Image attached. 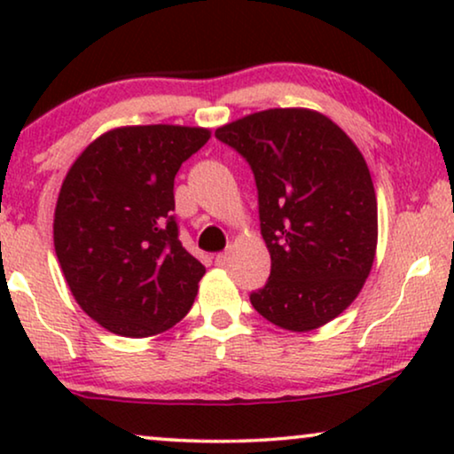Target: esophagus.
<instances>
[{"instance_id": "34e87169", "label": "esophagus", "mask_w": 454, "mask_h": 454, "mask_svg": "<svg viewBox=\"0 0 454 454\" xmlns=\"http://www.w3.org/2000/svg\"><path fill=\"white\" fill-rule=\"evenodd\" d=\"M227 260H229V252H221V254H216L215 262L219 264V266H223V264H227Z\"/></svg>"}]
</instances>
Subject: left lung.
<instances>
[{
    "mask_svg": "<svg viewBox=\"0 0 454 454\" xmlns=\"http://www.w3.org/2000/svg\"><path fill=\"white\" fill-rule=\"evenodd\" d=\"M216 138L252 167L270 277L254 309L291 333L314 331L351 306L378 241L370 169L349 136L309 109H266Z\"/></svg>",
    "mask_w": 454,
    "mask_h": 454,
    "instance_id": "obj_1",
    "label": "left lung"
}]
</instances>
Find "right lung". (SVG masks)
I'll return each mask as SVG.
<instances>
[{
	"label": "right lung",
	"instance_id": "right-lung-1",
	"mask_svg": "<svg viewBox=\"0 0 454 454\" xmlns=\"http://www.w3.org/2000/svg\"><path fill=\"white\" fill-rule=\"evenodd\" d=\"M210 138L204 128L126 126L74 160L53 219L78 306L121 337L165 333L188 314L204 266L179 241L173 179Z\"/></svg>",
	"mask_w": 454,
	"mask_h": 454
}]
</instances>
